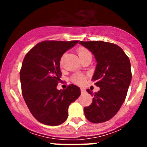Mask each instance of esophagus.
Here are the masks:
<instances>
[{
	"label": "esophagus",
	"mask_w": 147,
	"mask_h": 147,
	"mask_svg": "<svg viewBox=\"0 0 147 147\" xmlns=\"http://www.w3.org/2000/svg\"><path fill=\"white\" fill-rule=\"evenodd\" d=\"M81 90V93H85V90L84 89V88H81V90Z\"/></svg>",
	"instance_id": "34e87169"
}]
</instances>
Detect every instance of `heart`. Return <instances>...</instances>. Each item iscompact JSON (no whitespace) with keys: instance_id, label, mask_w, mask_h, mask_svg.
<instances>
[{"instance_id":"1","label":"heart","mask_w":147,"mask_h":147,"mask_svg":"<svg viewBox=\"0 0 147 147\" xmlns=\"http://www.w3.org/2000/svg\"><path fill=\"white\" fill-rule=\"evenodd\" d=\"M78 54L80 56V59H82V58L85 57L86 56L91 55V53L89 50L85 49V48H80L78 50ZM85 80H86L85 76H84L82 74H75L71 77V80H72L73 82L76 84V85H82L83 83L85 82Z\"/></svg>"}]
</instances>
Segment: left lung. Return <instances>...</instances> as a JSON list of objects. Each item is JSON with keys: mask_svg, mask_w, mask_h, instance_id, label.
<instances>
[{"mask_svg": "<svg viewBox=\"0 0 147 147\" xmlns=\"http://www.w3.org/2000/svg\"><path fill=\"white\" fill-rule=\"evenodd\" d=\"M96 59L93 76L95 85L99 87L93 96L91 105L84 108L86 119L92 123H102L117 113L127 96L132 79L129 57L116 44L104 41H80Z\"/></svg>", "mask_w": 147, "mask_h": 147, "instance_id": "obj_1", "label": "left lung"}]
</instances>
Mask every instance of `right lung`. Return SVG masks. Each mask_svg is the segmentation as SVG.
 Segmentation results:
<instances>
[{"mask_svg":"<svg viewBox=\"0 0 147 147\" xmlns=\"http://www.w3.org/2000/svg\"><path fill=\"white\" fill-rule=\"evenodd\" d=\"M77 42L42 41L34 46L23 61L20 79L23 98L32 115L45 125L65 121L69 105L80 96V88L73 84L65 90L57 89L61 81V57Z\"/></svg>","mask_w":147,"mask_h":147,"instance_id":"add662e5","label":"right lung"}]
</instances>
